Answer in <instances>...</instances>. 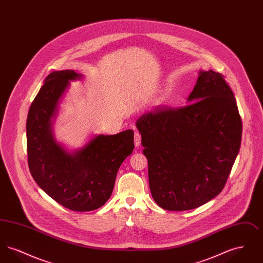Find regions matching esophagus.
Instances as JSON below:
<instances>
[{"label":"esophagus","instance_id":"1","mask_svg":"<svg viewBox=\"0 0 263 263\" xmlns=\"http://www.w3.org/2000/svg\"><path fill=\"white\" fill-rule=\"evenodd\" d=\"M134 143H135V146L139 147L141 145V134L139 132H135V135H134Z\"/></svg>","mask_w":263,"mask_h":263}]
</instances>
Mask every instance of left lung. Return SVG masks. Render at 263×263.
Listing matches in <instances>:
<instances>
[{"label":"left lung","instance_id":"left-lung-1","mask_svg":"<svg viewBox=\"0 0 263 263\" xmlns=\"http://www.w3.org/2000/svg\"><path fill=\"white\" fill-rule=\"evenodd\" d=\"M184 107L157 106L136 126L148 159L149 184L164 210L185 211L225 186L241 141V119L223 75L200 71Z\"/></svg>","mask_w":263,"mask_h":263}]
</instances>
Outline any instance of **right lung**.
<instances>
[{
    "instance_id": "obj_1",
    "label": "right lung",
    "mask_w": 263,
    "mask_h": 263,
    "mask_svg": "<svg viewBox=\"0 0 263 263\" xmlns=\"http://www.w3.org/2000/svg\"><path fill=\"white\" fill-rule=\"evenodd\" d=\"M82 78L74 70L47 76L28 111L26 142L28 167L38 186L65 208L87 212L109 199L117 172L134 149V132L95 135L72 152L56 141L53 122L59 102L70 81Z\"/></svg>"
}]
</instances>
